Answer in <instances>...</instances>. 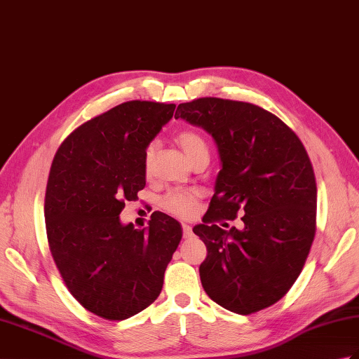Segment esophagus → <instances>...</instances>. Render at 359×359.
I'll list each match as a JSON object with an SVG mask.
<instances>
[{"label":"esophagus","mask_w":359,"mask_h":359,"mask_svg":"<svg viewBox=\"0 0 359 359\" xmlns=\"http://www.w3.org/2000/svg\"><path fill=\"white\" fill-rule=\"evenodd\" d=\"M182 228H183V237H185V238H189L191 236H193V228H191L189 224L183 223V224H182Z\"/></svg>","instance_id":"esophagus-1"}]
</instances>
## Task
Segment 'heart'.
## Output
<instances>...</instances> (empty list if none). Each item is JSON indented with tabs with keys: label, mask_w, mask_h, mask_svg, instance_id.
I'll list each match as a JSON object with an SVG mask.
<instances>
[{
	"label": "heart",
	"mask_w": 359,
	"mask_h": 359,
	"mask_svg": "<svg viewBox=\"0 0 359 359\" xmlns=\"http://www.w3.org/2000/svg\"><path fill=\"white\" fill-rule=\"evenodd\" d=\"M177 144L182 147L183 151L188 156L191 162L197 161L198 157L208 156L210 157V147H208L205 137L200 133L194 130H185L180 131L177 137ZM157 144L156 142H149L144 149V156H142V163H144L145 174H149L153 170V161L156 154ZM198 200V193L193 189H172L162 198V206L165 211H168L177 217L187 219L194 212L196 205Z\"/></svg>",
	"instance_id": "b5f03b06"
}]
</instances>
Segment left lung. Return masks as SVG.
I'll use <instances>...</instances> for the list:
<instances>
[{
	"label": "left lung",
	"mask_w": 359,
	"mask_h": 359,
	"mask_svg": "<svg viewBox=\"0 0 359 359\" xmlns=\"http://www.w3.org/2000/svg\"><path fill=\"white\" fill-rule=\"evenodd\" d=\"M174 118L202 127L219 148L222 170L203 223L205 292L224 309L249 315L275 304L303 271L316 229V183L295 133L264 108L220 97L180 104ZM237 213L244 229L222 230Z\"/></svg>",
	"instance_id": "obj_1"
}]
</instances>
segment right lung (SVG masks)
Listing matches in <instances>:
<instances>
[{
    "mask_svg": "<svg viewBox=\"0 0 359 359\" xmlns=\"http://www.w3.org/2000/svg\"><path fill=\"white\" fill-rule=\"evenodd\" d=\"M174 104L130 101L82 123L57 148L46 189L48 248L70 294L110 321L159 297L182 226L156 211L147 229L122 224L125 202L145 188V147Z\"/></svg>",
    "mask_w": 359,
    "mask_h": 359,
    "instance_id": "obj_1",
    "label": "right lung"
}]
</instances>
